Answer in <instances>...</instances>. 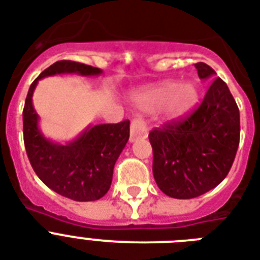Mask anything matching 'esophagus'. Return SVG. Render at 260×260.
<instances>
[{
    "label": "esophagus",
    "mask_w": 260,
    "mask_h": 260,
    "mask_svg": "<svg viewBox=\"0 0 260 260\" xmlns=\"http://www.w3.org/2000/svg\"><path fill=\"white\" fill-rule=\"evenodd\" d=\"M147 135H148V129H147L144 120H142V117H135L131 121V142H135L140 138H147Z\"/></svg>",
    "instance_id": "esophagus-1"
}]
</instances>
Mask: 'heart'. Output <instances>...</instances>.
Returning a JSON list of instances; mask_svg holds the SVG:
<instances>
[{"label":"heart","mask_w":260,"mask_h":260,"mask_svg":"<svg viewBox=\"0 0 260 260\" xmlns=\"http://www.w3.org/2000/svg\"><path fill=\"white\" fill-rule=\"evenodd\" d=\"M198 101V90L193 82L177 83L173 81L139 91L132 97V102L143 110L162 108L163 114L175 120L193 109Z\"/></svg>","instance_id":"heart-1"}]
</instances>
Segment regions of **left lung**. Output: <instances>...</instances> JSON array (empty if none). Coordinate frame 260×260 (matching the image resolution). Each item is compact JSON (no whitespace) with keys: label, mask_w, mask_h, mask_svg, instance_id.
Here are the masks:
<instances>
[{"label":"left lung","mask_w":260,"mask_h":260,"mask_svg":"<svg viewBox=\"0 0 260 260\" xmlns=\"http://www.w3.org/2000/svg\"><path fill=\"white\" fill-rule=\"evenodd\" d=\"M194 66L201 79L216 76L206 63ZM148 139L155 182L166 196L189 200L214 189L230 173L240 140V113L226 83L210 81L193 113L155 128Z\"/></svg>","instance_id":"left-lung-1"}]
</instances>
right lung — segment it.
I'll return each instance as SVG.
<instances>
[{
  "label": "right lung",
  "instance_id": "obj_1",
  "mask_svg": "<svg viewBox=\"0 0 260 260\" xmlns=\"http://www.w3.org/2000/svg\"><path fill=\"white\" fill-rule=\"evenodd\" d=\"M101 73V69L73 60L55 62L32 82L22 110L24 144L35 173L51 190L74 201H95L108 193L116 160L129 139V120L89 125L75 140L59 144L42 134L32 95L44 77Z\"/></svg>",
  "mask_w": 260,
  "mask_h": 260
}]
</instances>
